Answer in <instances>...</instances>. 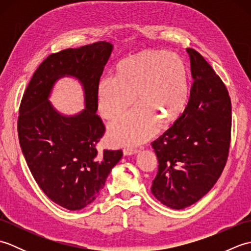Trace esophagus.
<instances>
[{"label":"esophagus","mask_w":251,"mask_h":251,"mask_svg":"<svg viewBox=\"0 0 251 251\" xmlns=\"http://www.w3.org/2000/svg\"><path fill=\"white\" fill-rule=\"evenodd\" d=\"M137 149L136 148H132V147H128V148H125L124 150H123V153H124V155H131V154H135L137 153Z\"/></svg>","instance_id":"obj_1"}]
</instances>
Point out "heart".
<instances>
[{
    "mask_svg": "<svg viewBox=\"0 0 251 251\" xmlns=\"http://www.w3.org/2000/svg\"><path fill=\"white\" fill-rule=\"evenodd\" d=\"M188 93V71L179 55L147 50L126 58L117 66L115 78L103 77L97 87L98 108L105 120L124 113L135 99L139 104L111 123L110 140L136 145L149 139L161 121L170 123L181 115Z\"/></svg>",
    "mask_w": 251,
    "mask_h": 251,
    "instance_id": "heart-1",
    "label": "heart"
}]
</instances>
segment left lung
<instances>
[{
    "label": "left lung",
    "mask_w": 251,
    "mask_h": 251,
    "mask_svg": "<svg viewBox=\"0 0 251 251\" xmlns=\"http://www.w3.org/2000/svg\"><path fill=\"white\" fill-rule=\"evenodd\" d=\"M193 83L184 111L151 145L158 159L152 193L173 209L206 195L226 167L232 106L225 83L199 51L186 49Z\"/></svg>",
    "instance_id": "8db88e82"
}]
</instances>
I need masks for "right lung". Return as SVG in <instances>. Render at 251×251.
I'll list each match as a JSON object with an SVG mask.
<instances>
[{
	"mask_svg": "<svg viewBox=\"0 0 251 251\" xmlns=\"http://www.w3.org/2000/svg\"><path fill=\"white\" fill-rule=\"evenodd\" d=\"M113 46L100 41L51 54L36 69L21 99L18 138L36 183L45 195L69 210L96 200L122 150L99 152L105 126L96 113L97 87ZM75 76L84 86L87 109L76 117L57 114L48 101L57 78Z\"/></svg>",
	"mask_w": 251,
	"mask_h": 251,
	"instance_id": "obj_1",
	"label": "right lung"
}]
</instances>
